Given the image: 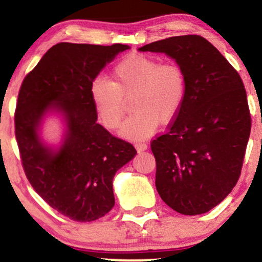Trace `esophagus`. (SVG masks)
Masks as SVG:
<instances>
[{
	"instance_id": "34e87169",
	"label": "esophagus",
	"mask_w": 262,
	"mask_h": 262,
	"mask_svg": "<svg viewBox=\"0 0 262 262\" xmlns=\"http://www.w3.org/2000/svg\"><path fill=\"white\" fill-rule=\"evenodd\" d=\"M135 147H136L137 150H144L147 149V143H143V142H136L135 143Z\"/></svg>"
}]
</instances>
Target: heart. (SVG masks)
<instances>
[{"label": "heart", "mask_w": 262, "mask_h": 262, "mask_svg": "<svg viewBox=\"0 0 262 262\" xmlns=\"http://www.w3.org/2000/svg\"><path fill=\"white\" fill-rule=\"evenodd\" d=\"M187 92L183 64L146 54H130L114 66L112 79H95L91 98L95 115L107 130L121 126L126 101L134 114L121 130L130 140H143L161 122H169L180 112Z\"/></svg>", "instance_id": "1"}]
</instances>
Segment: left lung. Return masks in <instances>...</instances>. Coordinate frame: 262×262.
I'll list each match as a JSON object with an SVG mask.
<instances>
[{"label":"left lung","instance_id":"8db88e82","mask_svg":"<svg viewBox=\"0 0 262 262\" xmlns=\"http://www.w3.org/2000/svg\"><path fill=\"white\" fill-rule=\"evenodd\" d=\"M140 51L164 52L183 64L187 77L180 112L150 142L157 191L181 214L205 213L229 195L241 177L251 130L244 83L200 35L171 36Z\"/></svg>","mask_w":262,"mask_h":262}]
</instances>
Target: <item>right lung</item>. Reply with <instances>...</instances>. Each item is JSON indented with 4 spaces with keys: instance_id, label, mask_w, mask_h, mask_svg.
Wrapping results in <instances>:
<instances>
[{
    "instance_id": "right-lung-1",
    "label": "right lung",
    "mask_w": 262,
    "mask_h": 262,
    "mask_svg": "<svg viewBox=\"0 0 262 262\" xmlns=\"http://www.w3.org/2000/svg\"><path fill=\"white\" fill-rule=\"evenodd\" d=\"M127 49L58 42L24 77L18 93L14 132L27 179L49 206L76 222L97 221L112 210L114 175L137 153L98 124L91 98L98 73ZM52 107L68 124L58 152L37 136L42 116Z\"/></svg>"
}]
</instances>
